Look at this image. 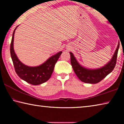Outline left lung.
I'll list each match as a JSON object with an SVG mask.
<instances>
[{
  "label": "left lung",
  "mask_w": 124,
  "mask_h": 124,
  "mask_svg": "<svg viewBox=\"0 0 124 124\" xmlns=\"http://www.w3.org/2000/svg\"><path fill=\"white\" fill-rule=\"evenodd\" d=\"M119 47V43L117 45L114 55L113 56L110 61L104 66L95 70L87 69L81 66L78 62L73 53L70 52L71 64L78 78L81 81L85 83L96 84L99 83L114 70L116 63Z\"/></svg>",
  "instance_id": "obj_1"
}]
</instances>
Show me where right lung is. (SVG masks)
<instances>
[{"instance_id":"right-lung-1","label":"right lung","mask_w":124,"mask_h":124,"mask_svg":"<svg viewBox=\"0 0 124 124\" xmlns=\"http://www.w3.org/2000/svg\"><path fill=\"white\" fill-rule=\"evenodd\" d=\"M17 27L15 29L12 34L10 44V54L15 70L21 79L28 83L33 85L41 84L50 78L54 70V65L62 52L60 51L50 57L46 61L39 66L29 67L24 64L18 60L14 49V34Z\"/></svg>"}]
</instances>
